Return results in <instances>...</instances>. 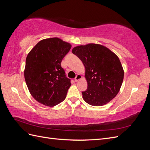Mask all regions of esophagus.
<instances>
[{"instance_id":"1","label":"esophagus","mask_w":150,"mask_h":150,"mask_svg":"<svg viewBox=\"0 0 150 150\" xmlns=\"http://www.w3.org/2000/svg\"><path fill=\"white\" fill-rule=\"evenodd\" d=\"M81 79H82V76H81V74H78V75H77L76 77L75 78L74 80H75L76 82H77V81H78Z\"/></svg>"}]
</instances>
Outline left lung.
I'll return each mask as SVG.
<instances>
[{"label": "left lung", "instance_id": "obj_1", "mask_svg": "<svg viewBox=\"0 0 150 150\" xmlns=\"http://www.w3.org/2000/svg\"><path fill=\"white\" fill-rule=\"evenodd\" d=\"M72 52L85 67L88 88L82 92L84 100L94 106L111 101L120 91L124 78L118 57L106 47L97 44L76 46Z\"/></svg>", "mask_w": 150, "mask_h": 150}]
</instances>
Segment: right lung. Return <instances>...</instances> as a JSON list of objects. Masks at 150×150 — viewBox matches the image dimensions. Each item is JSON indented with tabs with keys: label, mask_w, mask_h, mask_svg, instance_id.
Instances as JSON below:
<instances>
[{
	"label": "right lung",
	"mask_w": 150,
	"mask_h": 150,
	"mask_svg": "<svg viewBox=\"0 0 150 150\" xmlns=\"http://www.w3.org/2000/svg\"><path fill=\"white\" fill-rule=\"evenodd\" d=\"M71 48L69 43L52 38L40 40L28 54L25 81L39 103L52 107L65 99L71 83L61 64Z\"/></svg>",
	"instance_id": "right-lung-1"
}]
</instances>
